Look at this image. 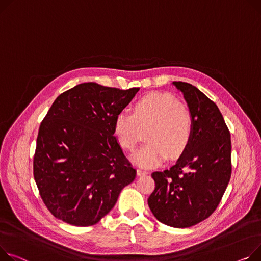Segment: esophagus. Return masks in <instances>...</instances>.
I'll return each instance as SVG.
<instances>
[{"mask_svg": "<svg viewBox=\"0 0 261 261\" xmlns=\"http://www.w3.org/2000/svg\"><path fill=\"white\" fill-rule=\"evenodd\" d=\"M136 172H137V175H146V174H148V171L147 170H144V169H137L136 170Z\"/></svg>", "mask_w": 261, "mask_h": 261, "instance_id": "esophagus-1", "label": "esophagus"}]
</instances>
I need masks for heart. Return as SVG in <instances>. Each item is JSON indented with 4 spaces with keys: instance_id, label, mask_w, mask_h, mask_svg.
Returning <instances> with one entry per match:
<instances>
[{
    "instance_id": "1",
    "label": "heart",
    "mask_w": 261,
    "mask_h": 261,
    "mask_svg": "<svg viewBox=\"0 0 261 261\" xmlns=\"http://www.w3.org/2000/svg\"><path fill=\"white\" fill-rule=\"evenodd\" d=\"M148 142L138 149L132 160L142 167L160 165L167 154L177 158L192 140L193 117L171 94L153 92L138 99L133 113L120 111L114 119V134L120 147L132 150L140 140L141 130H147Z\"/></svg>"
}]
</instances>
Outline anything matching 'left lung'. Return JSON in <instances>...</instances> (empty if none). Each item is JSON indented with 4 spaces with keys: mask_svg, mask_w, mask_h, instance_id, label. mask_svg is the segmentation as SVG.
I'll use <instances>...</instances> for the list:
<instances>
[{
    "mask_svg": "<svg viewBox=\"0 0 261 261\" xmlns=\"http://www.w3.org/2000/svg\"><path fill=\"white\" fill-rule=\"evenodd\" d=\"M193 117L192 140L170 169L153 172L148 204L156 219L189 228L216 210L231 178V135L216 103L195 86L173 82Z\"/></svg>",
    "mask_w": 261,
    "mask_h": 261,
    "instance_id": "8db88e82",
    "label": "left lung"
}]
</instances>
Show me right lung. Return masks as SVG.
I'll return each instance as SVG.
<instances>
[{
	"label": "right lung",
	"mask_w": 261,
	"mask_h": 261,
	"mask_svg": "<svg viewBox=\"0 0 261 261\" xmlns=\"http://www.w3.org/2000/svg\"><path fill=\"white\" fill-rule=\"evenodd\" d=\"M140 88L83 83L59 95L39 129L33 176L50 213L89 227L107 215L136 170L114 136L115 116Z\"/></svg>",
	"instance_id": "obj_1"
}]
</instances>
